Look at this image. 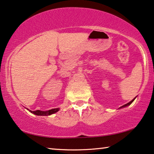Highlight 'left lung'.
<instances>
[{
    "label": "left lung",
    "mask_w": 154,
    "mask_h": 154,
    "mask_svg": "<svg viewBox=\"0 0 154 154\" xmlns=\"http://www.w3.org/2000/svg\"><path fill=\"white\" fill-rule=\"evenodd\" d=\"M135 99H136V97H135L134 100H132L131 101V102H128V103H127V104H125V105H123V106H121L120 108H122V107H125V106H128V105H130L131 104V103H132L133 102H134V100H135Z\"/></svg>",
    "instance_id": "1"
}]
</instances>
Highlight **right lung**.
I'll return each mask as SVG.
<instances>
[{
  "label": "right lung",
  "instance_id": "right-lung-1",
  "mask_svg": "<svg viewBox=\"0 0 154 154\" xmlns=\"http://www.w3.org/2000/svg\"><path fill=\"white\" fill-rule=\"evenodd\" d=\"M59 108H57V109H53L47 111H39V110L34 111H30L31 113L36 115V116H50V115L56 113V112L59 111Z\"/></svg>",
  "mask_w": 154,
  "mask_h": 154
}]
</instances>
